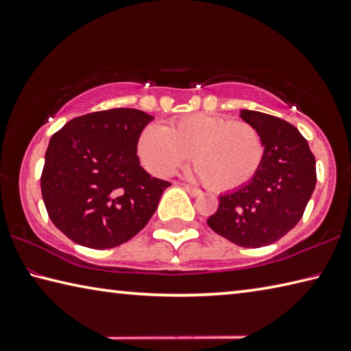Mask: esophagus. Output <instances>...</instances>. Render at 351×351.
<instances>
[{"mask_svg":"<svg viewBox=\"0 0 351 351\" xmlns=\"http://www.w3.org/2000/svg\"><path fill=\"white\" fill-rule=\"evenodd\" d=\"M182 187H184V190H187L189 195H192V197H201V195H203V192H201L199 189L190 187V186H187V184H182Z\"/></svg>","mask_w":351,"mask_h":351,"instance_id":"esophagus-1","label":"esophagus"}]
</instances>
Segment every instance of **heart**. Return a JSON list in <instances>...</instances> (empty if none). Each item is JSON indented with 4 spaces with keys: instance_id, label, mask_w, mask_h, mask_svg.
<instances>
[{
    "instance_id": "b5f03b06",
    "label": "heart",
    "mask_w": 351,
    "mask_h": 351,
    "mask_svg": "<svg viewBox=\"0 0 351 351\" xmlns=\"http://www.w3.org/2000/svg\"><path fill=\"white\" fill-rule=\"evenodd\" d=\"M136 152L156 176L173 173L190 156L195 165L189 173L217 192L245 186L263 159V144L252 125L206 112L175 119L167 127L150 123L141 132Z\"/></svg>"
}]
</instances>
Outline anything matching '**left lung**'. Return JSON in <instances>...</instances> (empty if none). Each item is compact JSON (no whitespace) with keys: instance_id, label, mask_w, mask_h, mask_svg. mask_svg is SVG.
Returning <instances> with one entry per match:
<instances>
[{"instance_id":"obj_1","label":"left lung","mask_w":351,"mask_h":351,"mask_svg":"<svg viewBox=\"0 0 351 351\" xmlns=\"http://www.w3.org/2000/svg\"><path fill=\"white\" fill-rule=\"evenodd\" d=\"M240 116L260 134L263 159L251 181L219 197L207 224L235 245L260 247L300 221L316 187V159L299 130L283 119L251 110Z\"/></svg>"}]
</instances>
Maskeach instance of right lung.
I'll return each instance as SVG.
<instances>
[{"mask_svg": "<svg viewBox=\"0 0 351 351\" xmlns=\"http://www.w3.org/2000/svg\"><path fill=\"white\" fill-rule=\"evenodd\" d=\"M153 116L112 108L75 117L52 136L41 195L51 221L69 240L110 249L141 232L170 182L141 167L136 142Z\"/></svg>", "mask_w": 351, "mask_h": 351, "instance_id": "1", "label": "right lung"}]
</instances>
